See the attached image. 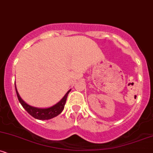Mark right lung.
Wrapping results in <instances>:
<instances>
[{
  "label": "right lung",
  "mask_w": 153,
  "mask_h": 153,
  "mask_svg": "<svg viewBox=\"0 0 153 153\" xmlns=\"http://www.w3.org/2000/svg\"><path fill=\"white\" fill-rule=\"evenodd\" d=\"M15 89L18 100H19V103H21L22 107L28 112V114H30V115L33 117L34 118H36V119L37 120H42L52 119V118L55 117L60 114V113L63 111L65 102H66L67 97H68V93H69L71 90H68V91L67 92V93L65 95V96L62 98L61 101H59L57 104L54 105L53 106H51L50 108H47V109H39V108L33 107V106H29L28 104H27V103L25 102L23 100L20 98V96H19V93H18L17 90V88H16V86Z\"/></svg>",
  "instance_id": "obj_1"
}]
</instances>
